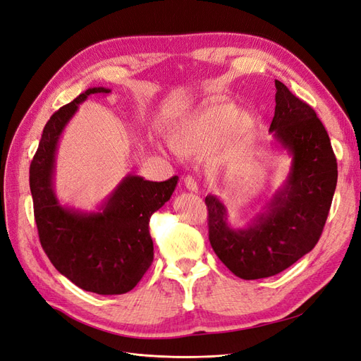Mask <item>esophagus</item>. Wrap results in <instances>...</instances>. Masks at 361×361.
I'll use <instances>...</instances> for the list:
<instances>
[{"label": "esophagus", "instance_id": "34e87169", "mask_svg": "<svg viewBox=\"0 0 361 361\" xmlns=\"http://www.w3.org/2000/svg\"><path fill=\"white\" fill-rule=\"evenodd\" d=\"M183 185H185V187H187V190L194 191V192L199 190V188H197V182L194 180L192 176H185V178H183Z\"/></svg>", "mask_w": 361, "mask_h": 361}]
</instances>
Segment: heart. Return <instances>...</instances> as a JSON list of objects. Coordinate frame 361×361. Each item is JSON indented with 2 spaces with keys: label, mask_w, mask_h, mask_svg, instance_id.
Wrapping results in <instances>:
<instances>
[{
  "label": "heart",
  "mask_w": 361,
  "mask_h": 361,
  "mask_svg": "<svg viewBox=\"0 0 361 361\" xmlns=\"http://www.w3.org/2000/svg\"><path fill=\"white\" fill-rule=\"evenodd\" d=\"M235 117L236 110L232 106L204 108L170 129L169 146L183 158H200L233 123ZM238 123L243 129H248L253 125V118L243 116Z\"/></svg>",
  "instance_id": "heart-1"
}]
</instances>
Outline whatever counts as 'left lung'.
Segmentation results:
<instances>
[{
    "mask_svg": "<svg viewBox=\"0 0 361 361\" xmlns=\"http://www.w3.org/2000/svg\"><path fill=\"white\" fill-rule=\"evenodd\" d=\"M276 113L269 133L292 157L283 187L247 228H232L216 195H206L209 243L235 276H276L318 244L337 183L330 137L313 108L276 80Z\"/></svg>",
    "mask_w": 361,
    "mask_h": 361,
    "instance_id": "8db88e82",
    "label": "left lung"
}]
</instances>
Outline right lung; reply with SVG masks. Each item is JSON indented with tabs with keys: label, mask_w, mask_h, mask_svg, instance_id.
Segmentation results:
<instances>
[{
	"label": "right lung",
	"mask_w": 361,
	"mask_h": 361,
	"mask_svg": "<svg viewBox=\"0 0 361 361\" xmlns=\"http://www.w3.org/2000/svg\"><path fill=\"white\" fill-rule=\"evenodd\" d=\"M110 92L93 87L54 113L30 164V190L42 248L60 274L99 295L126 293L145 276L154 262L150 216L170 200L178 183V176L152 182L128 174L99 212H80L59 203L52 179L63 129L90 94Z\"/></svg>",
	"instance_id": "right-lung-1"
}]
</instances>
